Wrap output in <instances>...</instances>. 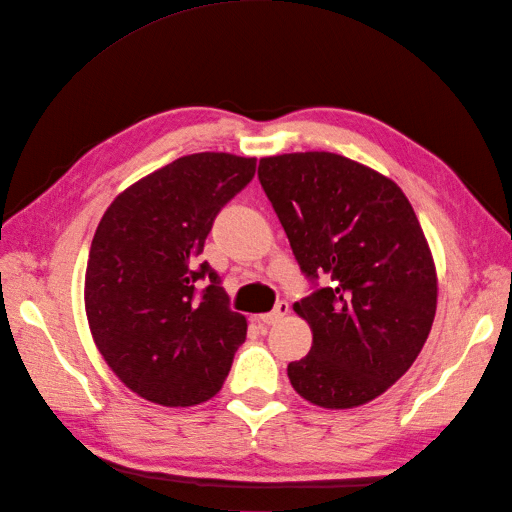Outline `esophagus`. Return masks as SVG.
Instances as JSON below:
<instances>
[{"label":"esophagus","instance_id":"esophagus-1","mask_svg":"<svg viewBox=\"0 0 512 512\" xmlns=\"http://www.w3.org/2000/svg\"><path fill=\"white\" fill-rule=\"evenodd\" d=\"M286 314H288V303H286V301H280V303L275 305L273 312H269V314H262V316H258L256 320H258V324H265V327H271V324L280 322Z\"/></svg>","mask_w":512,"mask_h":512}]
</instances>
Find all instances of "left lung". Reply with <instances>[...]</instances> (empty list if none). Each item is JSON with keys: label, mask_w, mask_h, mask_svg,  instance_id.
I'll return each instance as SVG.
<instances>
[{"label": "left lung", "mask_w": 512, "mask_h": 512, "mask_svg": "<svg viewBox=\"0 0 512 512\" xmlns=\"http://www.w3.org/2000/svg\"><path fill=\"white\" fill-rule=\"evenodd\" d=\"M258 179L314 284L292 307L314 335L288 365L292 389L320 408L367 404L410 369L436 316V265L416 213L395 181L329 151L262 158Z\"/></svg>", "instance_id": "left-lung-1"}]
</instances>
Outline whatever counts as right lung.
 <instances>
[{
  "instance_id": "add662e5",
  "label": "right lung",
  "mask_w": 512,
  "mask_h": 512,
  "mask_svg": "<svg viewBox=\"0 0 512 512\" xmlns=\"http://www.w3.org/2000/svg\"><path fill=\"white\" fill-rule=\"evenodd\" d=\"M254 173L256 158L192 153L123 190L98 224L85 273L89 329L115 376L153 404L211 399L245 342V316L200 254L215 215Z\"/></svg>"
}]
</instances>
